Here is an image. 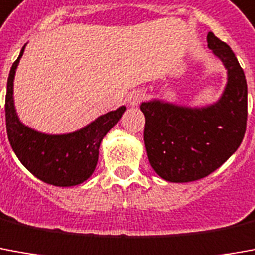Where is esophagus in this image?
Here are the masks:
<instances>
[{"label": "esophagus", "mask_w": 255, "mask_h": 255, "mask_svg": "<svg viewBox=\"0 0 255 255\" xmlns=\"http://www.w3.org/2000/svg\"><path fill=\"white\" fill-rule=\"evenodd\" d=\"M144 93L141 90H136L133 91V93H130L129 94V97H128V103H129V105L130 107H137L141 101H143V98H144Z\"/></svg>", "instance_id": "34e87169"}]
</instances>
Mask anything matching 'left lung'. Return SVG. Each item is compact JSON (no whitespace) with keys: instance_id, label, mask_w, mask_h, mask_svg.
I'll return each mask as SVG.
<instances>
[{"instance_id":"left-lung-1","label":"left lung","mask_w":255,"mask_h":255,"mask_svg":"<svg viewBox=\"0 0 255 255\" xmlns=\"http://www.w3.org/2000/svg\"><path fill=\"white\" fill-rule=\"evenodd\" d=\"M208 48L228 73L218 101L205 107H186L154 98L141 103L145 117L144 144L148 161L166 182L186 183L218 169L245 137L247 82L231 47L212 31Z\"/></svg>"}]
</instances>
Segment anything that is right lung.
<instances>
[{
	"label": "right lung",
	"instance_id": "add662e5",
	"mask_svg": "<svg viewBox=\"0 0 255 255\" xmlns=\"http://www.w3.org/2000/svg\"><path fill=\"white\" fill-rule=\"evenodd\" d=\"M24 47L10 68L6 84L5 118L10 147L24 168L45 183L59 187L83 183L97 166L103 138L118 124L126 107L110 111L82 129L65 134H47L26 126L17 117L13 101V80Z\"/></svg>",
	"mask_w": 255,
	"mask_h": 255
}]
</instances>
